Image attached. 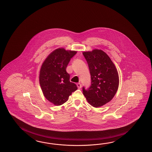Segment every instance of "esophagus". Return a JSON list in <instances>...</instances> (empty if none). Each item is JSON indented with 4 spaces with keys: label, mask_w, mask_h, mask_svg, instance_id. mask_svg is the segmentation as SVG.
<instances>
[{
    "label": "esophagus",
    "mask_w": 152,
    "mask_h": 152,
    "mask_svg": "<svg viewBox=\"0 0 152 152\" xmlns=\"http://www.w3.org/2000/svg\"><path fill=\"white\" fill-rule=\"evenodd\" d=\"M77 87H78V88H81V84L80 83H77Z\"/></svg>",
    "instance_id": "obj_1"
}]
</instances>
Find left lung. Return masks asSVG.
<instances>
[{"mask_svg": "<svg viewBox=\"0 0 152 152\" xmlns=\"http://www.w3.org/2000/svg\"><path fill=\"white\" fill-rule=\"evenodd\" d=\"M88 64L91 84L83 88V94L92 106L97 108L110 101L119 86V75L110 57L101 50L83 52Z\"/></svg>", "mask_w": 152, "mask_h": 152, "instance_id": "1", "label": "left lung"}]
</instances>
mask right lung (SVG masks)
<instances>
[{
	"instance_id": "add662e5",
	"label": "right lung",
	"mask_w": 152,
	"mask_h": 152,
	"mask_svg": "<svg viewBox=\"0 0 152 152\" xmlns=\"http://www.w3.org/2000/svg\"><path fill=\"white\" fill-rule=\"evenodd\" d=\"M77 53L75 51H66L58 48L53 51L42 63L40 71L39 82L45 97L55 106L67 102L69 96L78 89L69 80L66 72L68 64Z\"/></svg>"
}]
</instances>
